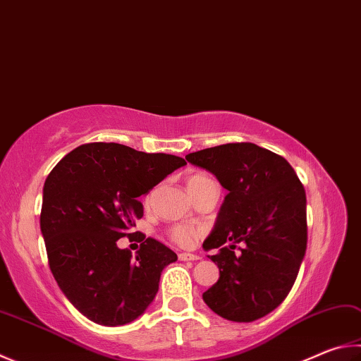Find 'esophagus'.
<instances>
[{
  "mask_svg": "<svg viewBox=\"0 0 361 361\" xmlns=\"http://www.w3.org/2000/svg\"><path fill=\"white\" fill-rule=\"evenodd\" d=\"M178 259H180V260H183V262H189V260H199L200 257H199V255H195V254L181 252V254H178Z\"/></svg>",
  "mask_w": 361,
  "mask_h": 361,
  "instance_id": "obj_1",
  "label": "esophagus"
}]
</instances>
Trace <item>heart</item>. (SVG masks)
<instances>
[{
	"mask_svg": "<svg viewBox=\"0 0 361 361\" xmlns=\"http://www.w3.org/2000/svg\"><path fill=\"white\" fill-rule=\"evenodd\" d=\"M207 181H212L208 178L207 175H202V173H195L191 175L188 178V188H194V186H199L203 185V183ZM200 235V231L197 227H192V226H188V224H178V226H173L172 228L169 231V237L170 240L176 243L178 246H191L197 237Z\"/></svg>",
	"mask_w": 361,
	"mask_h": 361,
	"instance_id": "1",
	"label": "heart"
}]
</instances>
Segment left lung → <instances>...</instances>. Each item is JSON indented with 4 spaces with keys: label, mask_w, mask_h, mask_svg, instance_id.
<instances>
[{
    "label": "left lung",
    "mask_w": 361,
    "mask_h": 361,
    "mask_svg": "<svg viewBox=\"0 0 361 361\" xmlns=\"http://www.w3.org/2000/svg\"><path fill=\"white\" fill-rule=\"evenodd\" d=\"M228 194L203 249L219 279L203 301L232 322H252L283 303L297 279L307 241L306 194L283 156L255 143H227L186 156ZM237 244L244 246L234 254Z\"/></svg>",
    "instance_id": "obj_1"
}]
</instances>
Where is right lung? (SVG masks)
<instances>
[{"label":"right lung","mask_w":361,"mask_h":361,"mask_svg":"<svg viewBox=\"0 0 361 361\" xmlns=\"http://www.w3.org/2000/svg\"><path fill=\"white\" fill-rule=\"evenodd\" d=\"M178 156L120 143H87L56 164L44 183L41 232L50 270L66 298L94 324L118 326L152 305L176 254L154 238L133 252L116 241L143 216L140 195L173 170Z\"/></svg>","instance_id":"1"}]
</instances>
